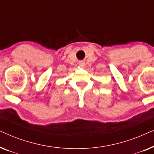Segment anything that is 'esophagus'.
I'll return each instance as SVG.
<instances>
[{"label": "esophagus", "mask_w": 154, "mask_h": 154, "mask_svg": "<svg viewBox=\"0 0 154 154\" xmlns=\"http://www.w3.org/2000/svg\"><path fill=\"white\" fill-rule=\"evenodd\" d=\"M79 65L81 66H85V64L84 62H80L79 63Z\"/></svg>", "instance_id": "obj_1"}]
</instances>
